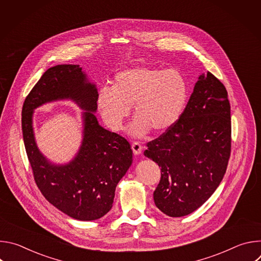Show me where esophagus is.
I'll use <instances>...</instances> for the list:
<instances>
[{
    "label": "esophagus",
    "instance_id": "34e87169",
    "mask_svg": "<svg viewBox=\"0 0 261 261\" xmlns=\"http://www.w3.org/2000/svg\"><path fill=\"white\" fill-rule=\"evenodd\" d=\"M132 150H133V153L135 155H139L141 153V151H142V146H141V144L138 141H134L132 143Z\"/></svg>",
    "mask_w": 261,
    "mask_h": 261
}]
</instances>
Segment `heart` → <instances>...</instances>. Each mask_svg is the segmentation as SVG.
Wrapping results in <instances>:
<instances>
[{"mask_svg":"<svg viewBox=\"0 0 261 261\" xmlns=\"http://www.w3.org/2000/svg\"><path fill=\"white\" fill-rule=\"evenodd\" d=\"M187 100L188 84L178 70L136 66L119 71L111 88L99 91L97 106L106 125L119 131L133 105L130 131L142 136L151 129L161 133L174 126Z\"/></svg>","mask_w":261,"mask_h":261,"instance_id":"heart-1","label":"heart"}]
</instances>
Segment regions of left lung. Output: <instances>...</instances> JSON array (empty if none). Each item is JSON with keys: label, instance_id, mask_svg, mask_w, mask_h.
<instances>
[{"label": "left lung", "instance_id": "left-lung-1", "mask_svg": "<svg viewBox=\"0 0 261 261\" xmlns=\"http://www.w3.org/2000/svg\"><path fill=\"white\" fill-rule=\"evenodd\" d=\"M144 156L161 167L156 206L169 217L201 206L224 176L231 151L227 91L211 72L202 74L174 126L146 143Z\"/></svg>", "mask_w": 261, "mask_h": 261}]
</instances>
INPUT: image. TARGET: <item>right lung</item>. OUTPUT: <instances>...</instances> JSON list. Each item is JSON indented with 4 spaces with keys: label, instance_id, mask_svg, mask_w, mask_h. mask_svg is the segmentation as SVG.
I'll use <instances>...</instances> for the list:
<instances>
[{
    "label": "right lung",
    "instance_id": "right-lung-1",
    "mask_svg": "<svg viewBox=\"0 0 261 261\" xmlns=\"http://www.w3.org/2000/svg\"><path fill=\"white\" fill-rule=\"evenodd\" d=\"M97 96L96 86L88 81L80 65H57L34 86L21 111L24 147L37 187L54 206L81 221L97 220L110 211L117 185L132 164L128 140L101 127L93 114L97 110ZM64 98L86 110L84 138L72 162L56 166L36 147L32 114L37 107Z\"/></svg>",
    "mask_w": 261,
    "mask_h": 261
}]
</instances>
